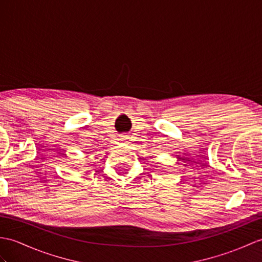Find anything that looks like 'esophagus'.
<instances>
[{
	"mask_svg": "<svg viewBox=\"0 0 262 262\" xmlns=\"http://www.w3.org/2000/svg\"><path fill=\"white\" fill-rule=\"evenodd\" d=\"M127 139H128V137H127V135H121L120 138H119V141L125 143V142H127Z\"/></svg>",
	"mask_w": 262,
	"mask_h": 262,
	"instance_id": "esophagus-1",
	"label": "esophagus"
}]
</instances>
